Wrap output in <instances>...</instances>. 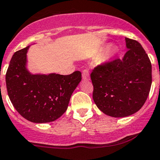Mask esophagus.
<instances>
[{
	"label": "esophagus",
	"mask_w": 160,
	"mask_h": 160,
	"mask_svg": "<svg viewBox=\"0 0 160 160\" xmlns=\"http://www.w3.org/2000/svg\"><path fill=\"white\" fill-rule=\"evenodd\" d=\"M82 78L84 80H90V73L88 71V70H84L82 71Z\"/></svg>",
	"instance_id": "34e87169"
}]
</instances>
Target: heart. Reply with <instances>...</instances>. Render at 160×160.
Returning a JSON list of instances; mask_svg holds the SVG:
<instances>
[{
    "instance_id": "heart-1",
    "label": "heart",
    "mask_w": 160,
    "mask_h": 160,
    "mask_svg": "<svg viewBox=\"0 0 160 160\" xmlns=\"http://www.w3.org/2000/svg\"><path fill=\"white\" fill-rule=\"evenodd\" d=\"M105 48L108 49V51H107L106 55H105V58H104L105 61H107V60H109L110 59V58L115 57L116 55L118 54V52H119V48H118L117 46H115V45H113V46L108 45V46H106Z\"/></svg>"
}]
</instances>
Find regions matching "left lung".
Instances as JSON below:
<instances>
[{
  "label": "left lung",
  "mask_w": 160,
  "mask_h": 160,
  "mask_svg": "<svg viewBox=\"0 0 160 160\" xmlns=\"http://www.w3.org/2000/svg\"><path fill=\"white\" fill-rule=\"evenodd\" d=\"M128 49L121 59L95 67L90 74L93 99L108 116L125 117L140 110L152 86V64L137 40L125 38Z\"/></svg>",
  "instance_id": "left-lung-1"
}]
</instances>
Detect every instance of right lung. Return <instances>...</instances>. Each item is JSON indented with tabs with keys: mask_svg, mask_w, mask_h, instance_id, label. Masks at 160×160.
<instances>
[{
	"mask_svg": "<svg viewBox=\"0 0 160 160\" xmlns=\"http://www.w3.org/2000/svg\"><path fill=\"white\" fill-rule=\"evenodd\" d=\"M29 48L12 57L5 76L8 97L17 112L28 121L51 122L67 111L70 97L82 80V73L32 74L27 68Z\"/></svg>",
	"mask_w": 160,
	"mask_h": 160,
	"instance_id": "obj_1",
	"label": "right lung"
}]
</instances>
